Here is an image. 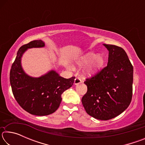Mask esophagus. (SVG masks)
<instances>
[{"label": "esophagus", "mask_w": 145, "mask_h": 145, "mask_svg": "<svg viewBox=\"0 0 145 145\" xmlns=\"http://www.w3.org/2000/svg\"><path fill=\"white\" fill-rule=\"evenodd\" d=\"M82 82L81 80H80V78H75V80H74V84L75 85H77L78 84H80V83Z\"/></svg>", "instance_id": "34e87169"}]
</instances>
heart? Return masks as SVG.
<instances>
[{
    "label": "heart",
    "mask_w": 145,
    "mask_h": 145,
    "mask_svg": "<svg viewBox=\"0 0 145 145\" xmlns=\"http://www.w3.org/2000/svg\"><path fill=\"white\" fill-rule=\"evenodd\" d=\"M104 63L105 58L102 54H97L93 52H89L78 58L76 61L75 64L80 67L89 63L84 70V74L91 77L102 69Z\"/></svg>",
    "instance_id": "heart-1"
}]
</instances>
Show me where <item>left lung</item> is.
Masks as SVG:
<instances>
[{
	"label": "left lung",
	"mask_w": 145,
	"mask_h": 145,
	"mask_svg": "<svg viewBox=\"0 0 145 145\" xmlns=\"http://www.w3.org/2000/svg\"><path fill=\"white\" fill-rule=\"evenodd\" d=\"M104 45L109 50L107 67L86 78L87 93L82 103L87 113L95 118L108 120L122 113L132 97L133 67L123 49Z\"/></svg>",
	"instance_id": "8db88e82"
}]
</instances>
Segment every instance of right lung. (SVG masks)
Listing matches in <instances>:
<instances>
[{
  "instance_id": "right-lung-1",
  "label": "right lung",
  "mask_w": 145,
  "mask_h": 145,
  "mask_svg": "<svg viewBox=\"0 0 145 145\" xmlns=\"http://www.w3.org/2000/svg\"><path fill=\"white\" fill-rule=\"evenodd\" d=\"M45 46L42 40H34L22 46L10 70V84L16 102L23 109L36 116H46L58 109L65 90L72 86L75 77L65 78L54 70L40 77L26 74L21 65L22 55L28 48Z\"/></svg>"
}]
</instances>
